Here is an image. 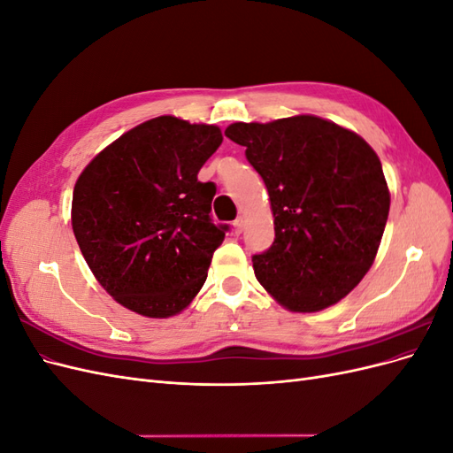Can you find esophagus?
<instances>
[{
    "mask_svg": "<svg viewBox=\"0 0 453 453\" xmlns=\"http://www.w3.org/2000/svg\"><path fill=\"white\" fill-rule=\"evenodd\" d=\"M243 217H238L236 219V221L234 223H232V226H234V232H236V234H242V230H243Z\"/></svg>",
    "mask_w": 453,
    "mask_h": 453,
    "instance_id": "obj_1",
    "label": "esophagus"
}]
</instances>
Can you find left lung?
Listing matches in <instances>:
<instances>
[{"label":"left lung","mask_w":453,"mask_h":453,"mask_svg":"<svg viewBox=\"0 0 453 453\" xmlns=\"http://www.w3.org/2000/svg\"><path fill=\"white\" fill-rule=\"evenodd\" d=\"M268 188L276 238L253 255L258 283L291 311H319L351 293L372 266L389 215V188L374 149L331 120L296 115L234 122Z\"/></svg>","instance_id":"1"}]
</instances>
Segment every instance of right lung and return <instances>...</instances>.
<instances>
[{"instance_id": "obj_1", "label": "right lung", "mask_w": 453, "mask_h": 453, "mask_svg": "<svg viewBox=\"0 0 453 453\" xmlns=\"http://www.w3.org/2000/svg\"><path fill=\"white\" fill-rule=\"evenodd\" d=\"M221 143L219 127L164 115L122 134L79 175L73 234L119 304L164 319L202 289L228 226L211 223L215 185L198 172Z\"/></svg>"}]
</instances>
